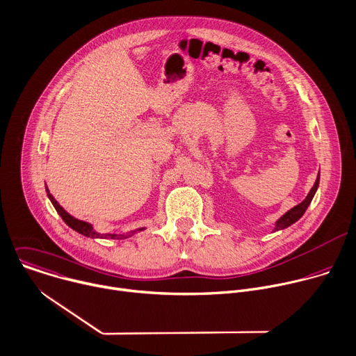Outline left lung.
Listing matches in <instances>:
<instances>
[{"instance_id":"8db88e82","label":"left lung","mask_w":356,"mask_h":356,"mask_svg":"<svg viewBox=\"0 0 356 356\" xmlns=\"http://www.w3.org/2000/svg\"><path fill=\"white\" fill-rule=\"evenodd\" d=\"M318 184H320V172H318V175H317V179H316L313 188L310 189L309 195L306 196V199H305L302 203H299V204H296L295 207H292L291 210H288V211L285 213V215H283V216L276 222L273 232L283 230V229H286V227L292 226L293 223H296V222L305 215V211L307 210L309 204L312 203V199H313V196H314V193H316V191H317V188H318Z\"/></svg>"}]
</instances>
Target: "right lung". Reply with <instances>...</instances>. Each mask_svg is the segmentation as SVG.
Here are the masks:
<instances>
[{
  "label": "right lung",
  "instance_id": "right-lung-1",
  "mask_svg": "<svg viewBox=\"0 0 356 356\" xmlns=\"http://www.w3.org/2000/svg\"><path fill=\"white\" fill-rule=\"evenodd\" d=\"M46 192H47V196H49L50 202L53 203L54 209L57 210V213H58V215L61 216V219L64 220V223H65L68 227H71V229L76 230L77 233H80V234H83V236H86V237H91V238H112V240H123V238L131 237V236H133L134 233H137V232L145 230V227H140V229H137V230L130 232L129 234H111V233H108V234H99V233H97V232L94 230V227H92L90 223L83 222V220H79V219L73 218L71 215H68V213H67V211H65V210L58 204V202L51 196V193L49 192V189H47V188H46Z\"/></svg>",
  "mask_w": 356,
  "mask_h": 356
}]
</instances>
